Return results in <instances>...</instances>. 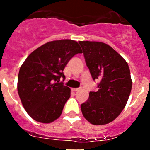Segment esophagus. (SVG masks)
<instances>
[{"instance_id":"obj_1","label":"esophagus","mask_w":150,"mask_h":150,"mask_svg":"<svg viewBox=\"0 0 150 150\" xmlns=\"http://www.w3.org/2000/svg\"><path fill=\"white\" fill-rule=\"evenodd\" d=\"M73 90H74V91H78L80 90V88H73Z\"/></svg>"}]
</instances>
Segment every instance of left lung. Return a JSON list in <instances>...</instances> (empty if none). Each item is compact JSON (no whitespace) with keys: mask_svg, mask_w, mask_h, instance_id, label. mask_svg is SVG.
Returning a JSON list of instances; mask_svg holds the SVG:
<instances>
[{"mask_svg":"<svg viewBox=\"0 0 150 150\" xmlns=\"http://www.w3.org/2000/svg\"><path fill=\"white\" fill-rule=\"evenodd\" d=\"M93 80L100 79L98 90L90 91L81 104L83 116L91 124L110 123L121 113L132 91L131 73L126 61L106 43L79 41Z\"/></svg>","mask_w":150,"mask_h":150,"instance_id":"1","label":"left lung"}]
</instances>
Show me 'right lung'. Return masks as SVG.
I'll return each instance as SVG.
<instances>
[{
    "label": "right lung",
    "mask_w": 150,
    "mask_h": 150,
    "mask_svg": "<svg viewBox=\"0 0 150 150\" xmlns=\"http://www.w3.org/2000/svg\"><path fill=\"white\" fill-rule=\"evenodd\" d=\"M78 53L82 50L76 41L54 40L32 52L22 64L18 93L25 110L34 120L50 123L61 116L71 89L59 81L65 77L66 64Z\"/></svg>",
    "instance_id": "add662e5"
}]
</instances>
